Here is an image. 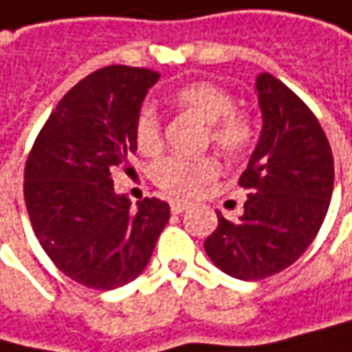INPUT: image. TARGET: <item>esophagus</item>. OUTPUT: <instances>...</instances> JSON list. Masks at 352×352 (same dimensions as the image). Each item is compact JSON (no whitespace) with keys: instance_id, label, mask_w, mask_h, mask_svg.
Instances as JSON below:
<instances>
[{"instance_id":"1","label":"esophagus","mask_w":352,"mask_h":352,"mask_svg":"<svg viewBox=\"0 0 352 352\" xmlns=\"http://www.w3.org/2000/svg\"><path fill=\"white\" fill-rule=\"evenodd\" d=\"M189 208H191L189 204H183V201H171V211H173V213H183V211H187Z\"/></svg>"}]
</instances>
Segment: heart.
I'll use <instances>...</instances> for the list:
<instances>
[{
    "label": "heart",
    "mask_w": 352,
    "mask_h": 352,
    "mask_svg": "<svg viewBox=\"0 0 352 352\" xmlns=\"http://www.w3.org/2000/svg\"><path fill=\"white\" fill-rule=\"evenodd\" d=\"M173 102L208 122L209 139L226 153H241L252 143L254 126L243 112L234 111L232 94L213 82H189L173 92ZM135 141L144 155H155L163 146L159 114L143 109L137 116ZM217 163L211 157H167L153 169L155 183L175 197H193L217 175Z\"/></svg>",
    "instance_id": "1"
}]
</instances>
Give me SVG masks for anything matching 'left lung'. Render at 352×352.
<instances>
[{"label": "left lung", "instance_id": "left-lung-1", "mask_svg": "<svg viewBox=\"0 0 352 352\" xmlns=\"http://www.w3.org/2000/svg\"><path fill=\"white\" fill-rule=\"evenodd\" d=\"M262 133L241 173L250 189L238 221L217 211L204 248L238 280H262L292 266L316 238L333 195V151L302 100L268 72L256 78Z\"/></svg>", "mask_w": 352, "mask_h": 352}]
</instances>
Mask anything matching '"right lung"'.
Returning <instances> with one entry per match:
<instances>
[{"mask_svg":"<svg viewBox=\"0 0 352 352\" xmlns=\"http://www.w3.org/2000/svg\"><path fill=\"white\" fill-rule=\"evenodd\" d=\"M155 70L109 66L80 80L50 114L23 173L40 245L68 278L114 290L146 268L171 209L157 197L131 206L111 169L137 153L135 124Z\"/></svg>","mask_w":352,"mask_h":352,"instance_id":"add662e5","label":"right lung"}]
</instances>
